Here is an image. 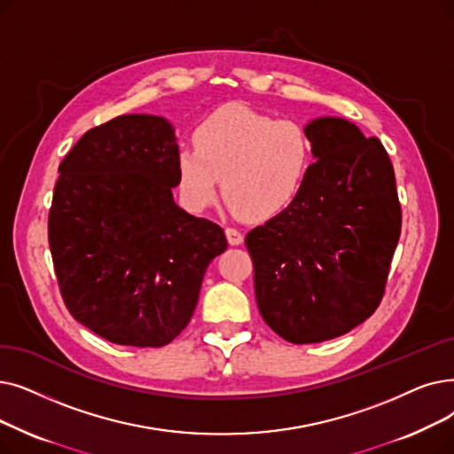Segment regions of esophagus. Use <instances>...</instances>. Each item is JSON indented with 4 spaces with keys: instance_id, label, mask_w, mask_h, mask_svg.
Instances as JSON below:
<instances>
[{
    "instance_id": "obj_1",
    "label": "esophagus",
    "mask_w": 454,
    "mask_h": 454,
    "mask_svg": "<svg viewBox=\"0 0 454 454\" xmlns=\"http://www.w3.org/2000/svg\"><path fill=\"white\" fill-rule=\"evenodd\" d=\"M226 239H228V243L230 245H233V247H238V245H241L243 243V233L239 231V230H235V228H226Z\"/></svg>"
}]
</instances>
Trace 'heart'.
Segmentation results:
<instances>
[{
	"label": "heart",
	"instance_id": "b5f03b06",
	"mask_svg": "<svg viewBox=\"0 0 454 454\" xmlns=\"http://www.w3.org/2000/svg\"><path fill=\"white\" fill-rule=\"evenodd\" d=\"M194 148H180L176 170L184 202L202 211L216 187L233 213L267 221L286 211L301 194L313 163V143L297 122L254 111L241 104L215 109L196 126Z\"/></svg>",
	"mask_w": 454,
	"mask_h": 454
}]
</instances>
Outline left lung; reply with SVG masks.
<instances>
[{
  "instance_id": "8db88e82",
  "label": "left lung",
  "mask_w": 454,
  "mask_h": 454,
  "mask_svg": "<svg viewBox=\"0 0 454 454\" xmlns=\"http://www.w3.org/2000/svg\"><path fill=\"white\" fill-rule=\"evenodd\" d=\"M306 129L317 161L301 194L245 239L262 317L294 345L333 340L371 317L401 235L395 172L377 137L336 116Z\"/></svg>"
}]
</instances>
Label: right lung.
<instances>
[{
	"instance_id": "1",
	"label": "right lung",
	"mask_w": 454,
	"mask_h": 454,
	"mask_svg": "<svg viewBox=\"0 0 454 454\" xmlns=\"http://www.w3.org/2000/svg\"><path fill=\"white\" fill-rule=\"evenodd\" d=\"M176 153L163 116L122 114L59 165L48 216L59 289L77 323L116 345L170 343L228 247L219 224L176 206Z\"/></svg>"
}]
</instances>
